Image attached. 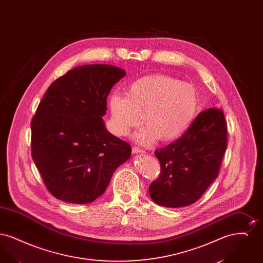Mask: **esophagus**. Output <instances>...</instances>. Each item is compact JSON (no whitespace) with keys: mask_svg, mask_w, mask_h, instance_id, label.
<instances>
[{"mask_svg":"<svg viewBox=\"0 0 263 263\" xmlns=\"http://www.w3.org/2000/svg\"><path fill=\"white\" fill-rule=\"evenodd\" d=\"M132 153L133 154H144V151L140 149V148H138V147H133L132 148Z\"/></svg>","mask_w":263,"mask_h":263,"instance_id":"1","label":"esophagus"}]
</instances>
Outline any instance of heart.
<instances>
[{
    "label": "heart",
    "instance_id": "1",
    "mask_svg": "<svg viewBox=\"0 0 263 263\" xmlns=\"http://www.w3.org/2000/svg\"><path fill=\"white\" fill-rule=\"evenodd\" d=\"M108 103L113 133L127 136L144 119L147 125L135 135V140L149 146L160 139L171 142L181 137L196 117L199 99L190 84L157 74L134 81L127 97L114 92Z\"/></svg>",
    "mask_w": 263,
    "mask_h": 263
}]
</instances>
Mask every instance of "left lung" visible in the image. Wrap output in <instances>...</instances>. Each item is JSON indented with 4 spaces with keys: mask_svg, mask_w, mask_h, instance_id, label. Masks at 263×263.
Returning a JSON list of instances; mask_svg holds the SVG:
<instances>
[{
    "mask_svg": "<svg viewBox=\"0 0 263 263\" xmlns=\"http://www.w3.org/2000/svg\"><path fill=\"white\" fill-rule=\"evenodd\" d=\"M226 149L223 111L209 108L199 113L181 137L155 152L162 173L151 183V198L170 208L193 204L217 178Z\"/></svg>",
    "mask_w": 263,
    "mask_h": 263,
    "instance_id": "left-lung-1",
    "label": "left lung"
}]
</instances>
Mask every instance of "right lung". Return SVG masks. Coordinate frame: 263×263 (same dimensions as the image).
<instances>
[{
    "mask_svg": "<svg viewBox=\"0 0 263 263\" xmlns=\"http://www.w3.org/2000/svg\"><path fill=\"white\" fill-rule=\"evenodd\" d=\"M125 74L112 65L79 66L58 78L40 101L31 120V155L57 199L96 200L130 159V145L109 133L102 119L110 89Z\"/></svg>",
    "mask_w": 263,
    "mask_h": 263,
    "instance_id": "1",
    "label": "right lung"
}]
</instances>
